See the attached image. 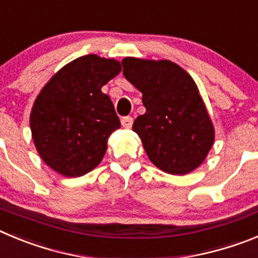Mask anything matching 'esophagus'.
Masks as SVG:
<instances>
[{"label":"esophagus","instance_id":"esophagus-1","mask_svg":"<svg viewBox=\"0 0 258 258\" xmlns=\"http://www.w3.org/2000/svg\"><path fill=\"white\" fill-rule=\"evenodd\" d=\"M121 125L126 129H131L132 125H133V117L132 116H126L121 120Z\"/></svg>","mask_w":258,"mask_h":258}]
</instances>
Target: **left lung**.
Instances as JSON below:
<instances>
[{
    "mask_svg": "<svg viewBox=\"0 0 258 258\" xmlns=\"http://www.w3.org/2000/svg\"><path fill=\"white\" fill-rule=\"evenodd\" d=\"M122 74L142 93L146 112L133 131L155 166L172 175L197 169L214 146L215 129L197 84L169 60L125 57Z\"/></svg>",
    "mask_w": 258,
    "mask_h": 258,
    "instance_id": "1",
    "label": "left lung"
}]
</instances>
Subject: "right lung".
I'll return each instance as SVG.
<instances>
[{"label":"right lung","instance_id":"1","mask_svg":"<svg viewBox=\"0 0 258 258\" xmlns=\"http://www.w3.org/2000/svg\"><path fill=\"white\" fill-rule=\"evenodd\" d=\"M120 72L117 60L86 55L66 63L42 88L30 112V131L52 170L77 178L102 161L120 120L101 88Z\"/></svg>","mask_w":258,"mask_h":258}]
</instances>
